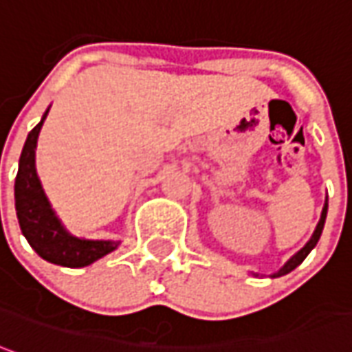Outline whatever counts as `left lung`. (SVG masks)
<instances>
[{
    "mask_svg": "<svg viewBox=\"0 0 352 352\" xmlns=\"http://www.w3.org/2000/svg\"><path fill=\"white\" fill-rule=\"evenodd\" d=\"M326 214H328V199H326V205H324V208H322V217H320L318 226H316V230H314V234H312V237H310L309 243L302 247L299 253L293 254L292 258H289V261L285 263V266H283L282 270L274 274V278H278V276H283V274H289L292 270H295V268H297V266H299V264H301L305 258H307V254H309L310 251L314 249V245L318 243L320 236H322V230H324V222H326Z\"/></svg>",
    "mask_w": 352,
    "mask_h": 352,
    "instance_id": "left-lung-1",
    "label": "left lung"
}]
</instances>
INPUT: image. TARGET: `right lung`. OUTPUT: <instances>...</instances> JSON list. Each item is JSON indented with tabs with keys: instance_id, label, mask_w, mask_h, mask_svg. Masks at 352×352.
Listing matches in <instances>:
<instances>
[{
	"instance_id": "1",
	"label": "right lung",
	"mask_w": 352,
	"mask_h": 352,
	"mask_svg": "<svg viewBox=\"0 0 352 352\" xmlns=\"http://www.w3.org/2000/svg\"><path fill=\"white\" fill-rule=\"evenodd\" d=\"M42 122L32 128L26 138V144L19 159V172L14 178V208L16 218L23 230L24 237L32 245L36 253L47 263L69 266V268H82L96 263L107 253L115 251L116 241H91V239H78L70 236L63 228L59 218L51 210L50 201L42 190L38 180L36 166H34V149L38 144V134L42 130Z\"/></svg>"
}]
</instances>
